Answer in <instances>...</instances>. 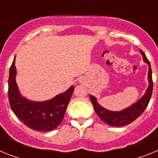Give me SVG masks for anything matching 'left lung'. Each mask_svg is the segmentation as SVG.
<instances>
[{"mask_svg": "<svg viewBox=\"0 0 158 158\" xmlns=\"http://www.w3.org/2000/svg\"><path fill=\"white\" fill-rule=\"evenodd\" d=\"M141 54H142L144 62L149 65V73H148L149 87L144 96H142L139 101H137L133 105L130 106L129 107L121 111H111L101 107L96 101V97L92 95H89L96 113L100 117V119L104 121L107 125L112 127H122L128 125L134 122L137 118H139L148 106V104L151 98L152 92H153L152 69L150 61L146 58V54L142 51H141Z\"/></svg>", "mask_w": 158, "mask_h": 158, "instance_id": "1", "label": "left lung"}]
</instances>
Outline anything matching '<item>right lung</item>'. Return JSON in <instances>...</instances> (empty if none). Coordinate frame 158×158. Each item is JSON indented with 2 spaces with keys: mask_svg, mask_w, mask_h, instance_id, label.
Returning a JSON list of instances; mask_svg holds the SVG:
<instances>
[{
  "mask_svg": "<svg viewBox=\"0 0 158 158\" xmlns=\"http://www.w3.org/2000/svg\"><path fill=\"white\" fill-rule=\"evenodd\" d=\"M15 58L9 69L8 100L11 109L19 119L34 131H49L62 123L74 87L47 101L33 102L19 94L16 83Z\"/></svg>",
  "mask_w": 158,
  "mask_h": 158,
  "instance_id": "add662e5",
  "label": "right lung"
}]
</instances>
